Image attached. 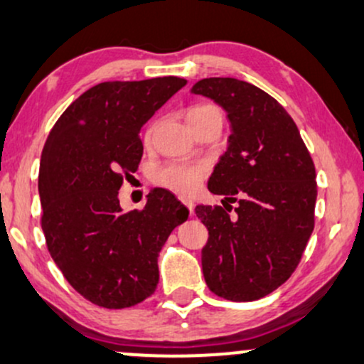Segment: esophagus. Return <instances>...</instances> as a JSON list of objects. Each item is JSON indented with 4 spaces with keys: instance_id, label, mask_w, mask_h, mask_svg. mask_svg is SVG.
Listing matches in <instances>:
<instances>
[{
    "instance_id": "obj_1",
    "label": "esophagus",
    "mask_w": 364,
    "mask_h": 364,
    "mask_svg": "<svg viewBox=\"0 0 364 364\" xmlns=\"http://www.w3.org/2000/svg\"><path fill=\"white\" fill-rule=\"evenodd\" d=\"M179 201H181V203L185 205L188 210H190V213H193V211H195V203H193V200H191L190 196L181 195V196H179Z\"/></svg>"
}]
</instances>
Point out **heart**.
Segmentation results:
<instances>
[{"label": "heart", "mask_w": 364, "mask_h": 364, "mask_svg": "<svg viewBox=\"0 0 364 364\" xmlns=\"http://www.w3.org/2000/svg\"><path fill=\"white\" fill-rule=\"evenodd\" d=\"M210 117H222V110L208 102L191 105L186 112V122L191 129H195L198 124ZM154 129L156 124L148 127V131L144 134L146 142L153 139ZM206 176H208V166L203 163H169L166 166L158 169L156 181L161 186L169 188V190L179 193H193L198 190V186L201 185V181Z\"/></svg>", "instance_id": "heart-1"}]
</instances>
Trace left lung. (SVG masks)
Wrapping results in <instances>:
<instances>
[{
	"mask_svg": "<svg viewBox=\"0 0 364 364\" xmlns=\"http://www.w3.org/2000/svg\"><path fill=\"white\" fill-rule=\"evenodd\" d=\"M193 92L222 105L232 124L208 181L223 206H196L210 233L201 250L206 285L228 301H257L291 277L314 230V161L294 119L259 87L211 77Z\"/></svg>",
	"mask_w": 364,
	"mask_h": 364,
	"instance_id": "left-lung-1",
	"label": "left lung"
}]
</instances>
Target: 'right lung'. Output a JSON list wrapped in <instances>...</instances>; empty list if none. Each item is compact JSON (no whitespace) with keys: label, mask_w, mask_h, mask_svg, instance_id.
<instances>
[{"label":"right lung","mask_w":364,"mask_h":364,"mask_svg":"<svg viewBox=\"0 0 364 364\" xmlns=\"http://www.w3.org/2000/svg\"><path fill=\"white\" fill-rule=\"evenodd\" d=\"M186 85L179 77L102 82L65 109L43 146L41 230L67 282L105 309L132 307L159 282L158 255L188 211L163 188L122 211L119 188L142 158L141 127Z\"/></svg>","instance_id":"1"}]
</instances>
